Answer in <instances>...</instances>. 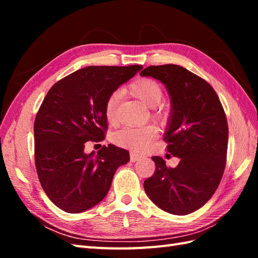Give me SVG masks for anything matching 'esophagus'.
<instances>
[{
    "mask_svg": "<svg viewBox=\"0 0 258 258\" xmlns=\"http://www.w3.org/2000/svg\"><path fill=\"white\" fill-rule=\"evenodd\" d=\"M130 157H131V162H138L142 158V156L140 154H136V153H134V152L131 153Z\"/></svg>",
    "mask_w": 258,
    "mask_h": 258,
    "instance_id": "obj_1",
    "label": "esophagus"
}]
</instances>
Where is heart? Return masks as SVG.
I'll list each match as a JSON object with an SVG mask.
<instances>
[{
    "instance_id": "heart-1",
    "label": "heart",
    "mask_w": 258,
    "mask_h": 258,
    "mask_svg": "<svg viewBox=\"0 0 258 258\" xmlns=\"http://www.w3.org/2000/svg\"><path fill=\"white\" fill-rule=\"evenodd\" d=\"M130 91L147 107L154 108L153 117L160 120L166 118L167 113L164 111L163 107L157 106L163 98V90L157 82L152 79H141L130 86ZM118 101L119 93L115 92L107 98L105 103V116L109 123L115 122ZM156 136V130L152 125L140 126V127L126 126L113 135V141L115 144L125 149L135 152H144L152 145Z\"/></svg>"
}]
</instances>
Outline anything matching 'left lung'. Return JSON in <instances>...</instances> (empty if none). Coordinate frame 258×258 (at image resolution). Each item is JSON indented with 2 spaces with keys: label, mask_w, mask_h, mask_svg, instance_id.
<instances>
[{
  "label": "left lung",
  "mask_w": 258,
  "mask_h": 258,
  "mask_svg": "<svg viewBox=\"0 0 258 258\" xmlns=\"http://www.w3.org/2000/svg\"><path fill=\"white\" fill-rule=\"evenodd\" d=\"M141 75L166 87L171 114L164 140L169 154L179 158L172 168L162 157L153 156L156 169L144 189L161 210L187 215L204 205L220 185L228 143L225 112L213 87L179 65L149 67Z\"/></svg>",
  "instance_id": "8db88e82"
}]
</instances>
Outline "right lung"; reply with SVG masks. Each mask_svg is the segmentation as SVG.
<instances>
[{
    "label": "right lung",
    "mask_w": 258,
    "mask_h": 258,
    "mask_svg": "<svg viewBox=\"0 0 258 258\" xmlns=\"http://www.w3.org/2000/svg\"><path fill=\"white\" fill-rule=\"evenodd\" d=\"M142 69L87 67L58 81L43 100L34 122L36 172L48 199L64 212L98 204L116 169L130 161V153L113 144L96 154L84 147L104 140L107 98Z\"/></svg>",
    "instance_id": "1"
}]
</instances>
